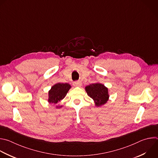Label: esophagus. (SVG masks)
I'll return each mask as SVG.
<instances>
[{"label": "esophagus", "instance_id": "obj_1", "mask_svg": "<svg viewBox=\"0 0 158 158\" xmlns=\"http://www.w3.org/2000/svg\"><path fill=\"white\" fill-rule=\"evenodd\" d=\"M73 85L76 87H80L82 85V83L80 81H76L73 82Z\"/></svg>", "mask_w": 158, "mask_h": 158}]
</instances>
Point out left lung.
Returning <instances> with one entry per match:
<instances>
[{
  "label": "left lung",
  "instance_id": "left-lung-1",
  "mask_svg": "<svg viewBox=\"0 0 158 158\" xmlns=\"http://www.w3.org/2000/svg\"><path fill=\"white\" fill-rule=\"evenodd\" d=\"M87 95L95 102L97 106L106 103L109 99L108 89L100 83L91 84L85 87Z\"/></svg>",
  "mask_w": 158,
  "mask_h": 158
}]
</instances>
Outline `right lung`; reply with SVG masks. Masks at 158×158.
<instances>
[{
	"label": "right lung",
	"mask_w": 158,
	"mask_h": 158,
	"mask_svg": "<svg viewBox=\"0 0 158 158\" xmlns=\"http://www.w3.org/2000/svg\"><path fill=\"white\" fill-rule=\"evenodd\" d=\"M70 88L71 85L68 83H58L55 84L49 91L48 102L50 103H57L66 97Z\"/></svg>",
	"instance_id": "add662e5"
}]
</instances>
